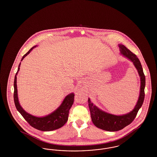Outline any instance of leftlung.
<instances>
[{
  "mask_svg": "<svg viewBox=\"0 0 157 157\" xmlns=\"http://www.w3.org/2000/svg\"><path fill=\"white\" fill-rule=\"evenodd\" d=\"M121 53L131 60L136 68L141 78L140 94L134 109L129 113L124 115H114L100 110L88 99L90 117L94 124L101 129L108 131H117L129 125L134 120L139 109L141 107L145 98V76L144 74L142 65L136 55L130 51L124 45L120 44Z\"/></svg>",
  "mask_w": 157,
  "mask_h": 157,
  "instance_id": "1",
  "label": "left lung"
}]
</instances>
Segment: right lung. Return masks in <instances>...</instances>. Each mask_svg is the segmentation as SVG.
<instances>
[{"label": "right lung", "mask_w": 157, "mask_h": 157, "mask_svg": "<svg viewBox=\"0 0 157 157\" xmlns=\"http://www.w3.org/2000/svg\"><path fill=\"white\" fill-rule=\"evenodd\" d=\"M36 46H33L30 50L25 53L22 58L21 61L23 58L27 56L30 51ZM21 66V63L19 65L17 71L16 73L14 79V94L13 99L15 105L17 110L20 112L24 119L26 120L30 125L36 129L42 131H50L59 129L63 127L67 122L69 116V109L74 101V94L72 93L67 95L64 99L62 104L54 112L50 115L45 117H36L30 115L23 109L22 108L19 103L17 93V85H16V75L17 74Z\"/></svg>", "instance_id": "right-lung-1"}]
</instances>
